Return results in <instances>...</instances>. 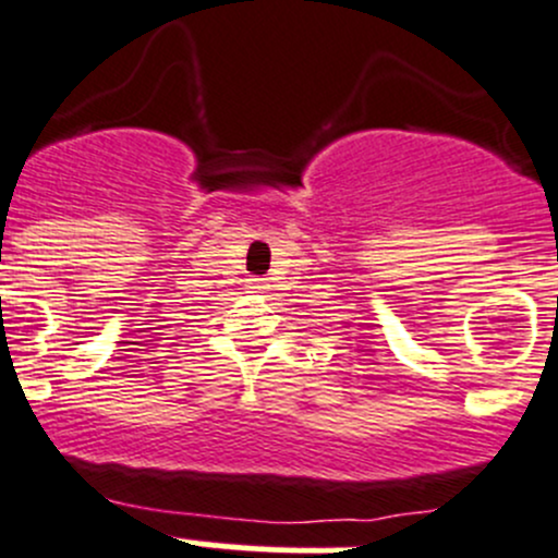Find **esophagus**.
<instances>
[{
	"label": "esophagus",
	"instance_id": "obj_1",
	"mask_svg": "<svg viewBox=\"0 0 558 558\" xmlns=\"http://www.w3.org/2000/svg\"><path fill=\"white\" fill-rule=\"evenodd\" d=\"M246 287H250L252 292H266L268 290V279L252 277V279H246Z\"/></svg>",
	"mask_w": 558,
	"mask_h": 558
}]
</instances>
